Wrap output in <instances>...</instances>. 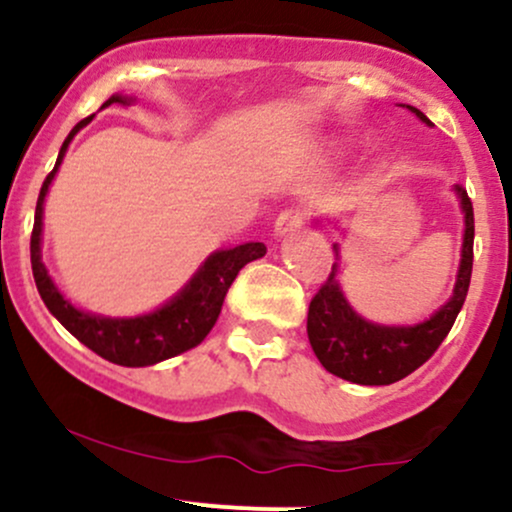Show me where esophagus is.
Listing matches in <instances>:
<instances>
[{
  "instance_id": "34e87169",
  "label": "esophagus",
  "mask_w": 512,
  "mask_h": 512,
  "mask_svg": "<svg viewBox=\"0 0 512 512\" xmlns=\"http://www.w3.org/2000/svg\"><path fill=\"white\" fill-rule=\"evenodd\" d=\"M303 223H305V209H301V207L284 209L279 216H276L274 236H276V238L291 236V233H296L298 228L303 226Z\"/></svg>"
}]
</instances>
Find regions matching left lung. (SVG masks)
Masks as SVG:
<instances>
[{
  "label": "left lung",
  "instance_id": "left-lung-1",
  "mask_svg": "<svg viewBox=\"0 0 512 512\" xmlns=\"http://www.w3.org/2000/svg\"><path fill=\"white\" fill-rule=\"evenodd\" d=\"M419 117L424 125L433 122L414 105H402ZM460 199L464 233L462 255L457 267V279L452 296L428 320L416 325H378L361 317L346 301L339 286V262L332 264V274L315 293L308 310V339L317 361L337 378L356 385H390L407 378L416 368L436 354V349L448 337L452 322L462 310L472 279L474 260V211L467 190L452 187ZM334 255L339 260V245L334 243Z\"/></svg>",
  "mask_w": 512,
  "mask_h": 512
}]
</instances>
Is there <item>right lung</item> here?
I'll return each instance as SVG.
<instances>
[{
  "mask_svg": "<svg viewBox=\"0 0 512 512\" xmlns=\"http://www.w3.org/2000/svg\"><path fill=\"white\" fill-rule=\"evenodd\" d=\"M137 98L125 96V93H115L108 101L101 105L120 103L129 105ZM96 115L84 117L76 125L69 137L64 139L60 156H57L55 168L45 178L43 187H40L38 204H35V223H33V236H31V267L33 279L38 286L40 298L48 305V310L67 332H72L81 344L96 351L105 361L117 363V366L127 368H144L154 366V363L166 361L182 354V351L195 349L197 344L204 342V337L216 325L221 313L223 298H226L228 289H231L233 279H236L240 269L252 260L264 257V243H243L236 248L216 250L199 264V269L192 274L182 289L168 298L166 303L158 305L156 310L144 315L134 317H108L86 313V310L76 308L64 293L57 289V284L48 274V267L43 264V211H45V197L55 180L57 170L62 166V158L67 154L69 144L76 137L79 129H84L88 122Z\"/></svg>",
  "mask_w": 512,
  "mask_h": 512,
  "instance_id": "1",
  "label": "right lung"
}]
</instances>
